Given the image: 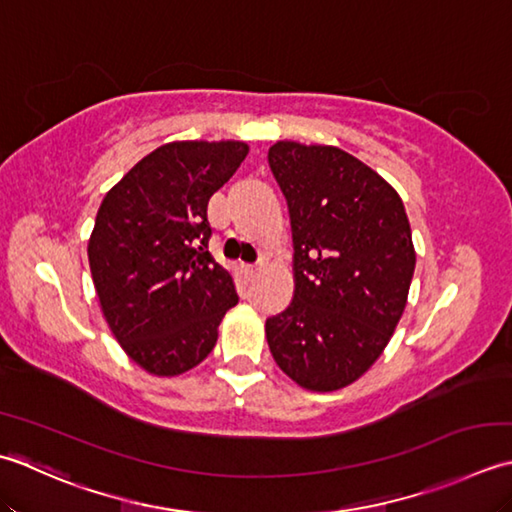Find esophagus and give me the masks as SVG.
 Segmentation results:
<instances>
[{
    "label": "esophagus",
    "instance_id": "1",
    "mask_svg": "<svg viewBox=\"0 0 512 512\" xmlns=\"http://www.w3.org/2000/svg\"><path fill=\"white\" fill-rule=\"evenodd\" d=\"M241 271H243V276L247 280H254L258 276V267L256 265H241Z\"/></svg>",
    "mask_w": 512,
    "mask_h": 512
}]
</instances>
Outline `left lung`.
Instances as JSON below:
<instances>
[{
  "label": "left lung",
  "mask_w": 512,
  "mask_h": 512,
  "mask_svg": "<svg viewBox=\"0 0 512 512\" xmlns=\"http://www.w3.org/2000/svg\"><path fill=\"white\" fill-rule=\"evenodd\" d=\"M269 165L294 236L291 305L265 322L276 364L298 387H349L382 356L404 314L415 247L400 194L336 145L276 141Z\"/></svg>",
  "instance_id": "obj_1"
}]
</instances>
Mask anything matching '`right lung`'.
<instances>
[{
  "instance_id": "right-lung-1",
  "label": "right lung",
  "mask_w": 512,
  "mask_h": 512,
  "mask_svg": "<svg viewBox=\"0 0 512 512\" xmlns=\"http://www.w3.org/2000/svg\"><path fill=\"white\" fill-rule=\"evenodd\" d=\"M245 141H172L103 196L88 241L112 336L143 371L174 378L210 356L238 296L207 252V203L245 161Z\"/></svg>"
}]
</instances>
